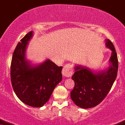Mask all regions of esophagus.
Wrapping results in <instances>:
<instances>
[{
    "mask_svg": "<svg viewBox=\"0 0 125 125\" xmlns=\"http://www.w3.org/2000/svg\"><path fill=\"white\" fill-rule=\"evenodd\" d=\"M73 74V67L70 63L66 64L62 70L63 76L65 77H70Z\"/></svg>",
    "mask_w": 125,
    "mask_h": 125,
    "instance_id": "1",
    "label": "esophagus"
}]
</instances>
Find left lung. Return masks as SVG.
Masks as SVG:
<instances>
[{
	"label": "left lung",
	"instance_id": "8db88e82",
	"mask_svg": "<svg viewBox=\"0 0 125 125\" xmlns=\"http://www.w3.org/2000/svg\"><path fill=\"white\" fill-rule=\"evenodd\" d=\"M106 45L112 50L110 61L112 65L106 71L98 73L81 66H75L72 80L75 82L73 89L70 92L73 102L82 108L95 107L107 96L118 73V60L115 48L109 39Z\"/></svg>",
	"mask_w": 125,
	"mask_h": 125
}]
</instances>
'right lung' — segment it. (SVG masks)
<instances>
[{"instance_id": "add662e5", "label": "right lung", "mask_w": 125, "mask_h": 125, "mask_svg": "<svg viewBox=\"0 0 125 125\" xmlns=\"http://www.w3.org/2000/svg\"><path fill=\"white\" fill-rule=\"evenodd\" d=\"M33 32H29L17 45L12 55L10 78L12 87L23 103L41 107L50 99L53 91L62 80V67L47 60L32 67L25 58L28 41Z\"/></svg>"}]
</instances>
